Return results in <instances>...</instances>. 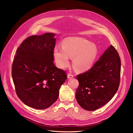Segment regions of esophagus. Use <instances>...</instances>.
<instances>
[{"instance_id": "1", "label": "esophagus", "mask_w": 133, "mask_h": 133, "mask_svg": "<svg viewBox=\"0 0 133 133\" xmlns=\"http://www.w3.org/2000/svg\"><path fill=\"white\" fill-rule=\"evenodd\" d=\"M74 77V75H73L72 74H70V73H69V74H68L67 75V77L68 78H73Z\"/></svg>"}]
</instances>
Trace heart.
<instances>
[{
	"label": "heart",
	"instance_id": "obj_1",
	"mask_svg": "<svg viewBox=\"0 0 133 133\" xmlns=\"http://www.w3.org/2000/svg\"><path fill=\"white\" fill-rule=\"evenodd\" d=\"M98 55L97 46L80 37H70L64 40L62 48L56 46L54 57L57 66L64 69L70 65L69 57L72 58L74 67L79 71H86L95 62Z\"/></svg>",
	"mask_w": 133,
	"mask_h": 133
}]
</instances>
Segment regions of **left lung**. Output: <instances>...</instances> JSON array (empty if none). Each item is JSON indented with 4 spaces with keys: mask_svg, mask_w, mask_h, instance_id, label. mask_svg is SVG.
I'll list each match as a JSON object with an SVG mask.
<instances>
[{
    "mask_svg": "<svg viewBox=\"0 0 133 133\" xmlns=\"http://www.w3.org/2000/svg\"><path fill=\"white\" fill-rule=\"evenodd\" d=\"M121 70L119 54L110 45L91 68L76 76L79 85L76 98L79 105L93 111L110 101L119 86Z\"/></svg>",
    "mask_w": 133,
    "mask_h": 133,
    "instance_id": "1",
    "label": "left lung"
}]
</instances>
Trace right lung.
I'll return each mask as SVG.
<instances>
[{
  "instance_id": "obj_1",
  "label": "right lung",
  "mask_w": 133,
  "mask_h": 133,
  "mask_svg": "<svg viewBox=\"0 0 133 133\" xmlns=\"http://www.w3.org/2000/svg\"><path fill=\"white\" fill-rule=\"evenodd\" d=\"M55 35L45 33L24 40L17 49L11 75L16 95L24 104L37 109L56 101L66 72L54 63Z\"/></svg>"
}]
</instances>
